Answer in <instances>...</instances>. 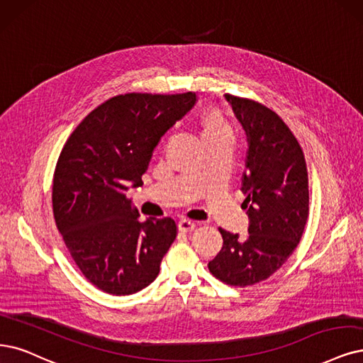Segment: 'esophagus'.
<instances>
[{
	"mask_svg": "<svg viewBox=\"0 0 363 363\" xmlns=\"http://www.w3.org/2000/svg\"><path fill=\"white\" fill-rule=\"evenodd\" d=\"M194 227H196V223L191 221V220H186V218H182V220H179V223H178V229H179L181 232H184V233L193 232Z\"/></svg>",
	"mask_w": 363,
	"mask_h": 363,
	"instance_id": "34e87169",
	"label": "esophagus"
}]
</instances>
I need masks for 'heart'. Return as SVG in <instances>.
<instances>
[{
	"mask_svg": "<svg viewBox=\"0 0 363 363\" xmlns=\"http://www.w3.org/2000/svg\"><path fill=\"white\" fill-rule=\"evenodd\" d=\"M202 127L205 138L218 136L223 133H230V127L225 118L216 109H209L202 115Z\"/></svg>",
	"mask_w": 363,
	"mask_h": 363,
	"instance_id": "heart-1",
	"label": "heart"
}]
</instances>
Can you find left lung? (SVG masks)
Here are the masks:
<instances>
[{"label":"left lung","instance_id":"1","mask_svg":"<svg viewBox=\"0 0 363 363\" xmlns=\"http://www.w3.org/2000/svg\"><path fill=\"white\" fill-rule=\"evenodd\" d=\"M247 134L242 208L248 236L220 229L223 248L208 263L211 274L230 286H252L283 266L302 238L310 194L302 147L269 107L225 94Z\"/></svg>","mask_w":363,"mask_h":363}]
</instances>
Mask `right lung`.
Segmentation results:
<instances>
[{
  "mask_svg": "<svg viewBox=\"0 0 363 363\" xmlns=\"http://www.w3.org/2000/svg\"><path fill=\"white\" fill-rule=\"evenodd\" d=\"M194 103V92L112 97L62 147L53 174V217L80 272L106 293L121 296L150 286L177 238L169 217L140 221L127 191L143 184L155 146Z\"/></svg>",
  "mask_w": 363,
  "mask_h": 363,
  "instance_id": "obj_1",
  "label": "right lung"
}]
</instances>
